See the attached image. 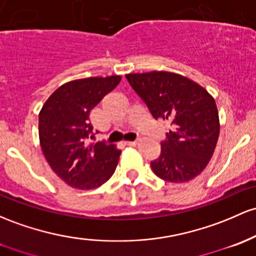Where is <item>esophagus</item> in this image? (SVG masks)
<instances>
[{
	"label": "esophagus",
	"mask_w": 256,
	"mask_h": 256,
	"mask_svg": "<svg viewBox=\"0 0 256 256\" xmlns=\"http://www.w3.org/2000/svg\"><path fill=\"white\" fill-rule=\"evenodd\" d=\"M125 143L128 146H131V147H134V146L137 144V141H128V142H125Z\"/></svg>",
	"instance_id": "obj_1"
}]
</instances>
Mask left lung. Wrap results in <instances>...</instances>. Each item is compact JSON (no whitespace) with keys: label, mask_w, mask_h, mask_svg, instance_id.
I'll use <instances>...</instances> for the list:
<instances>
[{"label":"left lung","mask_w":256,"mask_h":256,"mask_svg":"<svg viewBox=\"0 0 256 256\" xmlns=\"http://www.w3.org/2000/svg\"><path fill=\"white\" fill-rule=\"evenodd\" d=\"M156 119L169 120L172 128L162 142L158 159L150 162L164 181L184 184L206 168L220 134L215 100L204 87L169 72L126 75Z\"/></svg>","instance_id":"left-lung-1"}]
</instances>
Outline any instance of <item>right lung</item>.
<instances>
[{
	"instance_id": "right-lung-1",
	"label": "right lung",
	"mask_w": 256,
	"mask_h": 256,
	"mask_svg": "<svg viewBox=\"0 0 256 256\" xmlns=\"http://www.w3.org/2000/svg\"><path fill=\"white\" fill-rule=\"evenodd\" d=\"M122 76L87 78L58 87L38 114L42 153L50 169L72 188L94 190L108 181L122 150L104 141L88 143L90 112L119 85Z\"/></svg>"
}]
</instances>
